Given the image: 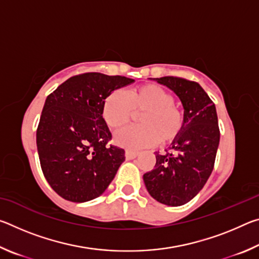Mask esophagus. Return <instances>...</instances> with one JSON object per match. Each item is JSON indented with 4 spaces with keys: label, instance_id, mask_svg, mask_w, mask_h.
Instances as JSON below:
<instances>
[{
    "label": "esophagus",
    "instance_id": "34e87169",
    "mask_svg": "<svg viewBox=\"0 0 259 259\" xmlns=\"http://www.w3.org/2000/svg\"><path fill=\"white\" fill-rule=\"evenodd\" d=\"M138 155V152H135V151H130V150H126L125 151V157L126 160H133L135 157H137Z\"/></svg>",
    "mask_w": 259,
    "mask_h": 259
}]
</instances>
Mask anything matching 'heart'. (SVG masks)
<instances>
[{"mask_svg":"<svg viewBox=\"0 0 259 259\" xmlns=\"http://www.w3.org/2000/svg\"><path fill=\"white\" fill-rule=\"evenodd\" d=\"M133 112L139 115V126L128 128L115 135V144L122 147L139 150L169 143L182 129V115L174 106V98L168 91L155 84H145L130 89L125 95L113 91L104 100L102 115L113 131L120 130L131 121Z\"/></svg>","mask_w":259,"mask_h":259,"instance_id":"heart-1","label":"heart"}]
</instances>
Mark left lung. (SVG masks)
Returning a JSON list of instances; mask_svg holds the SVG:
<instances>
[{
  "instance_id": "1",
  "label": "left lung",
  "mask_w": 259,
  "mask_h": 259,
  "mask_svg": "<svg viewBox=\"0 0 259 259\" xmlns=\"http://www.w3.org/2000/svg\"><path fill=\"white\" fill-rule=\"evenodd\" d=\"M154 80L176 94L184 120L171 146L163 154H155L154 169L143 179L153 199L178 207L194 198L211 175L221 136L217 112L199 83L174 76Z\"/></svg>"
}]
</instances>
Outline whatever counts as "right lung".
<instances>
[{"instance_id":"right-lung-1","label":"right lung","mask_w":259,"mask_h":259,"mask_svg":"<svg viewBox=\"0 0 259 259\" xmlns=\"http://www.w3.org/2000/svg\"><path fill=\"white\" fill-rule=\"evenodd\" d=\"M135 80L102 73L76 75L46 99L36 131L43 175L61 198L82 203L106 191L125 160L124 150L107 145L105 98Z\"/></svg>"}]
</instances>
